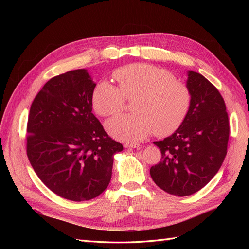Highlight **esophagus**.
<instances>
[{
  "mask_svg": "<svg viewBox=\"0 0 249 249\" xmlns=\"http://www.w3.org/2000/svg\"><path fill=\"white\" fill-rule=\"evenodd\" d=\"M124 147H127V148H141L142 145L138 144V143H124Z\"/></svg>",
  "mask_w": 249,
  "mask_h": 249,
  "instance_id": "1",
  "label": "esophagus"
}]
</instances>
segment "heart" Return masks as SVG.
Listing matches in <instances>:
<instances>
[{
  "label": "heart",
  "mask_w": 249,
  "mask_h": 249,
  "mask_svg": "<svg viewBox=\"0 0 249 249\" xmlns=\"http://www.w3.org/2000/svg\"><path fill=\"white\" fill-rule=\"evenodd\" d=\"M118 87L107 81L96 84L92 106L101 116L123 111L125 99L136 113L111 118L106 127L111 136L124 142H139L155 132L159 137L175 133L189 112L191 92L172 72L150 64L134 63L113 73Z\"/></svg>",
  "instance_id": "heart-1"
}]
</instances>
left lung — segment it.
Segmentation results:
<instances>
[{
    "instance_id": "left-lung-1",
    "label": "left lung",
    "mask_w": 249,
    "mask_h": 249,
    "mask_svg": "<svg viewBox=\"0 0 249 249\" xmlns=\"http://www.w3.org/2000/svg\"><path fill=\"white\" fill-rule=\"evenodd\" d=\"M187 86L189 112L171 136L154 142L162 158L149 170L158 187L177 196L197 192L214 178L227 155L230 136L227 107L218 89L192 71H188Z\"/></svg>"
}]
</instances>
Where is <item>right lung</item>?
Instances as JSON below:
<instances>
[{"label": "right lung", "mask_w": 249, "mask_h": 249, "mask_svg": "<svg viewBox=\"0 0 249 249\" xmlns=\"http://www.w3.org/2000/svg\"><path fill=\"white\" fill-rule=\"evenodd\" d=\"M95 83L86 70L48 81L30 108L27 156L41 182L59 196L84 201L108 187L113 156L123 144L92 113Z\"/></svg>", "instance_id": "right-lung-1"}]
</instances>
